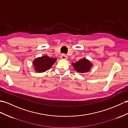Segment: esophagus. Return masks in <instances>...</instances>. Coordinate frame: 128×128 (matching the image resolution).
Listing matches in <instances>:
<instances>
[{"instance_id": "esophagus-1", "label": "esophagus", "mask_w": 128, "mask_h": 128, "mask_svg": "<svg viewBox=\"0 0 128 128\" xmlns=\"http://www.w3.org/2000/svg\"><path fill=\"white\" fill-rule=\"evenodd\" d=\"M61 58L62 59V60H67V59L68 58L67 56L64 54H62L61 56Z\"/></svg>"}]
</instances>
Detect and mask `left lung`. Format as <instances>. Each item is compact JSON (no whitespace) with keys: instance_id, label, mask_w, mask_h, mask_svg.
Returning a JSON list of instances; mask_svg holds the SVG:
<instances>
[{"instance_id":"left-lung-1","label":"left lung","mask_w":128,"mask_h":128,"mask_svg":"<svg viewBox=\"0 0 128 128\" xmlns=\"http://www.w3.org/2000/svg\"><path fill=\"white\" fill-rule=\"evenodd\" d=\"M72 64L73 66L74 70L77 72L81 74L88 72L93 66V64L86 58H81L76 63L72 62Z\"/></svg>"}]
</instances>
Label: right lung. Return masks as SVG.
I'll return each instance as SVG.
<instances>
[{
	"label": "right lung",
	"mask_w": 128,
	"mask_h": 128,
	"mask_svg": "<svg viewBox=\"0 0 128 128\" xmlns=\"http://www.w3.org/2000/svg\"><path fill=\"white\" fill-rule=\"evenodd\" d=\"M57 59L50 58L47 55L36 58L32 62L34 68L38 73H43L49 70Z\"/></svg>",
	"instance_id": "right-lung-1"
}]
</instances>
